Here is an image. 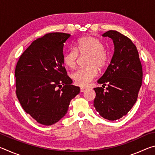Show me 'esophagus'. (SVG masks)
<instances>
[{
	"label": "esophagus",
	"mask_w": 155,
	"mask_h": 155,
	"mask_svg": "<svg viewBox=\"0 0 155 155\" xmlns=\"http://www.w3.org/2000/svg\"><path fill=\"white\" fill-rule=\"evenodd\" d=\"M86 90H87V88H86V87H81V92H83V91H85Z\"/></svg>",
	"instance_id": "34e87169"
}]
</instances>
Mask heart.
I'll return each mask as SVG.
<instances>
[{"mask_svg": "<svg viewBox=\"0 0 155 155\" xmlns=\"http://www.w3.org/2000/svg\"><path fill=\"white\" fill-rule=\"evenodd\" d=\"M80 55H87L85 64L87 67L80 68L72 74L75 83L79 86H86L97 77L98 68H103L107 64L108 54L104 49L102 41L92 35L81 38L77 41L75 48H71L64 56L65 65L70 69L77 67Z\"/></svg>", "mask_w": 155, "mask_h": 155, "instance_id": "obj_1", "label": "heart"}]
</instances>
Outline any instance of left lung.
I'll return each instance as SVG.
<instances>
[{"instance_id":"1","label":"left lung","mask_w":155,"mask_h":155,"mask_svg":"<svg viewBox=\"0 0 155 155\" xmlns=\"http://www.w3.org/2000/svg\"><path fill=\"white\" fill-rule=\"evenodd\" d=\"M103 36L112 39L114 53L105 72L98 81L103 87L94 89V106L100 115L114 121L127 115L137 101L142 83V66L137 48L127 36L113 30Z\"/></svg>"}]
</instances>
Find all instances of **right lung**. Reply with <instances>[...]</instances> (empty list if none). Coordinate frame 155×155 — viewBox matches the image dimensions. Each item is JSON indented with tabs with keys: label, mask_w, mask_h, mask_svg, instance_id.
Here are the masks:
<instances>
[{
	"label": "right lung",
	"mask_w": 155,
	"mask_h": 155,
	"mask_svg": "<svg viewBox=\"0 0 155 155\" xmlns=\"http://www.w3.org/2000/svg\"><path fill=\"white\" fill-rule=\"evenodd\" d=\"M70 35L49 33L38 38L21 54L15 67L17 98L25 112L41 124L59 121L80 93L64 65L63 49Z\"/></svg>",
	"instance_id": "add662e5"
}]
</instances>
